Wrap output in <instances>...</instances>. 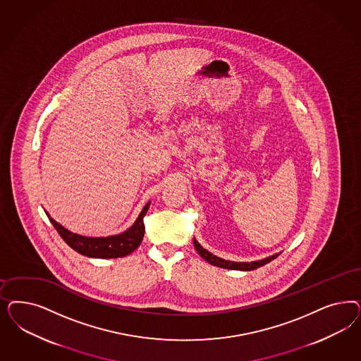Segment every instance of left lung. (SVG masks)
<instances>
[{
    "mask_svg": "<svg viewBox=\"0 0 361 361\" xmlns=\"http://www.w3.org/2000/svg\"><path fill=\"white\" fill-rule=\"evenodd\" d=\"M194 247H195V250L198 251L199 255L202 256L206 262H209V264L216 266V267L227 268V269H239V271H252V269H256V268L262 267V266L267 264L271 260H274L275 257L279 256V254H275V255L268 256V257L262 259V260H256V262H242V263H240V262L224 260V259H221V257L212 255L207 250H204L202 245H199L195 238H194Z\"/></svg>",
    "mask_w": 361,
    "mask_h": 361,
    "instance_id": "left-lung-1",
    "label": "left lung"
}]
</instances>
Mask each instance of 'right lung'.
<instances>
[{"mask_svg": "<svg viewBox=\"0 0 361 361\" xmlns=\"http://www.w3.org/2000/svg\"><path fill=\"white\" fill-rule=\"evenodd\" d=\"M149 207H150V202L143 207L137 221H134V224L125 233L106 236V238L105 236L90 238V236H82L78 233H70L69 230L62 227L47 212V215L51 221V224L54 226V228L59 231V236L78 254L89 256V257H98V259H113V257H123L138 248L145 235L143 218Z\"/></svg>", "mask_w": 361, "mask_h": 361, "instance_id": "obj_1", "label": "right lung"}]
</instances>
